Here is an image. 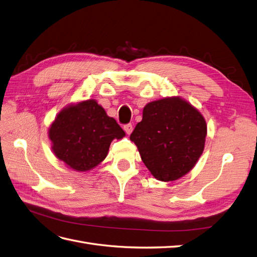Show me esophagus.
<instances>
[{"instance_id": "34e87169", "label": "esophagus", "mask_w": 257, "mask_h": 257, "mask_svg": "<svg viewBox=\"0 0 257 257\" xmlns=\"http://www.w3.org/2000/svg\"><path fill=\"white\" fill-rule=\"evenodd\" d=\"M123 128H124V131H125V133L130 135L132 133V131H133V125H132V123H127L123 126Z\"/></svg>"}]
</instances>
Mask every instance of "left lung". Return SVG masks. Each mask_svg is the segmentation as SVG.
<instances>
[{
	"label": "left lung",
	"mask_w": 257,
	"mask_h": 257,
	"mask_svg": "<svg viewBox=\"0 0 257 257\" xmlns=\"http://www.w3.org/2000/svg\"><path fill=\"white\" fill-rule=\"evenodd\" d=\"M206 121L192 105L179 97L163 98L144 108L130 139L147 168L161 181L181 178L204 151Z\"/></svg>",
	"instance_id": "1"
}]
</instances>
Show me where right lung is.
<instances>
[{
  "mask_svg": "<svg viewBox=\"0 0 257 257\" xmlns=\"http://www.w3.org/2000/svg\"><path fill=\"white\" fill-rule=\"evenodd\" d=\"M123 136L125 133L119 124L94 99L65 108L49 128L56 157L79 172L99 164L113 139Z\"/></svg>",
  "mask_w": 257,
  "mask_h": 257,
  "instance_id": "1",
  "label": "right lung"
}]
</instances>
